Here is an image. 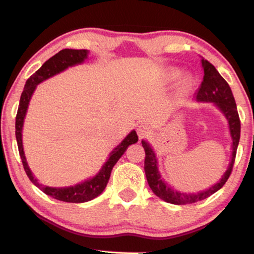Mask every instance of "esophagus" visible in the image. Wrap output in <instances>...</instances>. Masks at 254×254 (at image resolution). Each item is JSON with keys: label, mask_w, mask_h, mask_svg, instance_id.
Wrapping results in <instances>:
<instances>
[{"label": "esophagus", "mask_w": 254, "mask_h": 254, "mask_svg": "<svg viewBox=\"0 0 254 254\" xmlns=\"http://www.w3.org/2000/svg\"><path fill=\"white\" fill-rule=\"evenodd\" d=\"M137 133H138L140 139H143V138L148 137V135L150 134V128L148 126H146V124H141V126H139L137 127Z\"/></svg>", "instance_id": "obj_1"}]
</instances>
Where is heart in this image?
I'll list each match as a JSON object with an SVG mask.
<instances>
[{
  "label": "heart",
  "instance_id": "b5f03b06",
  "mask_svg": "<svg viewBox=\"0 0 254 254\" xmlns=\"http://www.w3.org/2000/svg\"><path fill=\"white\" fill-rule=\"evenodd\" d=\"M178 76H179V71H177V70H171L168 74V78L169 79H175ZM185 86H187V82H185Z\"/></svg>",
  "mask_w": 254,
  "mask_h": 254
}]
</instances>
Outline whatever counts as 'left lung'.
I'll return each instance as SVG.
<instances>
[{
    "mask_svg": "<svg viewBox=\"0 0 254 254\" xmlns=\"http://www.w3.org/2000/svg\"><path fill=\"white\" fill-rule=\"evenodd\" d=\"M202 66L204 69V76L197 93H196V99L198 101H212V103H214L220 108V111L224 113L227 120H228L230 134H232L233 138L232 162H230L229 168L226 171L224 177H222V179L215 184L214 186H212L207 190L197 192V194H184V192L173 190L168 185L164 184V181H162L160 173L157 171L156 156H155L149 143H147L142 140L141 143L146 154L145 166H143V169H145L146 178L150 189L161 199L171 204H177V205L191 204L198 202V200L205 199L224 186L230 175H232L233 166L234 163H235L237 146L241 137L240 116H238L235 99H234L233 92L229 88L228 83L219 74V71L215 69V67L210 62H207L206 59H204L203 57Z\"/></svg>",
    "mask_w": 254,
    "mask_h": 254,
    "instance_id": "1",
    "label": "left lung"
}]
</instances>
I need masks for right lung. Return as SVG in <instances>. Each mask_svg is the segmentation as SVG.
Returning a JSON list of instances; mask_svg holds the SVG:
<instances>
[{"mask_svg": "<svg viewBox=\"0 0 254 254\" xmlns=\"http://www.w3.org/2000/svg\"><path fill=\"white\" fill-rule=\"evenodd\" d=\"M88 50H73V49H64V50L59 51L54 57L45 62L42 67L39 70H36L32 76H30L27 82H26L24 91H22L20 101H19V107L16 116V138L18 143L19 155L21 157L22 166L26 175L29 178V180L39 187L44 194H47L51 197L56 199L63 200V202L68 203H83L88 202L93 198H96L98 195H100L104 191V189L107 186V183L111 177L112 170L114 165L117 163L121 156L126 153L127 148L132 143H135L138 141V135L135 131H132L127 137L123 140L122 143L116 147V148L112 151L111 156H109L108 161L100 170L98 175L92 178V179L86 180L84 183L78 184L74 187H67V188H51L43 186L37 183V180L33 177L32 172L26 162L24 149H22V140H21V131H22V124H24V119L27 112V107L30 100V97L35 90L36 85L41 83L44 79L54 76V75L60 73L67 67L76 65V64H81L85 58H88Z\"/></svg>", "mask_w": 254, "mask_h": 254, "instance_id": "add662e5", "label": "right lung"}]
</instances>
